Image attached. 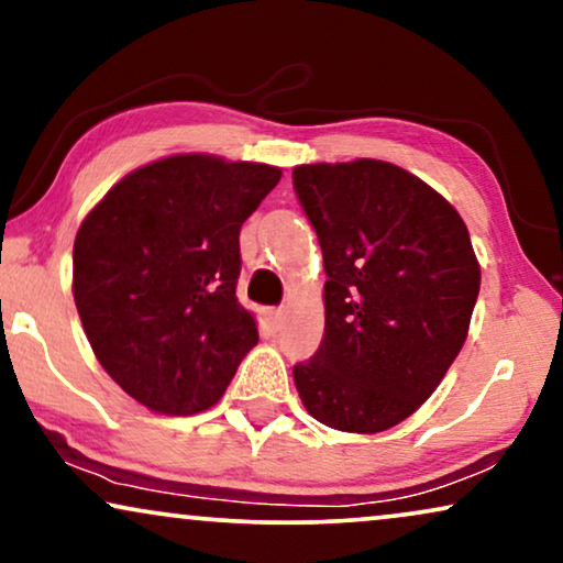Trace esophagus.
<instances>
[{
  "label": "esophagus",
  "instance_id": "esophagus-1",
  "mask_svg": "<svg viewBox=\"0 0 563 563\" xmlns=\"http://www.w3.org/2000/svg\"><path fill=\"white\" fill-rule=\"evenodd\" d=\"M284 320H287V312H284V310H268L266 312V322H268V328H272V330H279L284 325Z\"/></svg>",
  "mask_w": 563,
  "mask_h": 563
}]
</instances>
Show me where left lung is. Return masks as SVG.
I'll list each match as a JSON object with an SVG mask.
<instances>
[{
  "instance_id": "1",
  "label": "left lung",
  "mask_w": 563,
  "mask_h": 563,
  "mask_svg": "<svg viewBox=\"0 0 563 563\" xmlns=\"http://www.w3.org/2000/svg\"><path fill=\"white\" fill-rule=\"evenodd\" d=\"M325 264V335L295 366L307 412L382 433L433 395L466 341L479 264L461 214L387 161L291 172Z\"/></svg>"
}]
</instances>
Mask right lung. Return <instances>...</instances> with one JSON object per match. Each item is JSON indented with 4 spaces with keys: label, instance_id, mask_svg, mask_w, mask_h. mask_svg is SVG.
I'll use <instances>...</instances> for the list:
<instances>
[{
    "label": "right lung",
    "instance_id": "obj_1",
    "mask_svg": "<svg viewBox=\"0 0 563 563\" xmlns=\"http://www.w3.org/2000/svg\"><path fill=\"white\" fill-rule=\"evenodd\" d=\"M282 168L161 158L107 191L74 243V299L104 372L164 415L212 407L258 343L238 302L241 228Z\"/></svg>",
    "mask_w": 563,
    "mask_h": 563
}]
</instances>
